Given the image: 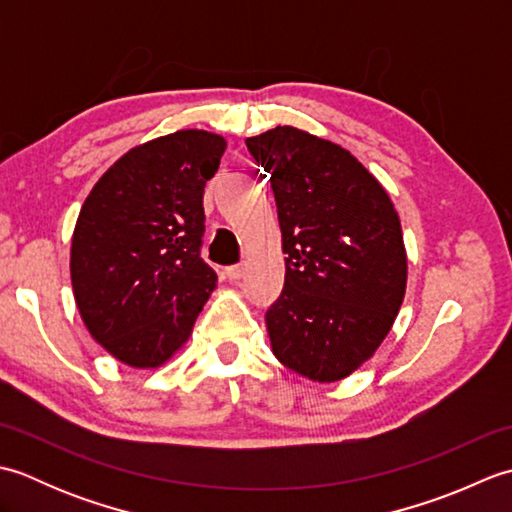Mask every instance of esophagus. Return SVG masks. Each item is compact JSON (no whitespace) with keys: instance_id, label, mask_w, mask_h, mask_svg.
Returning <instances> with one entry per match:
<instances>
[{"instance_id":"esophagus-1","label":"esophagus","mask_w":512,"mask_h":512,"mask_svg":"<svg viewBox=\"0 0 512 512\" xmlns=\"http://www.w3.org/2000/svg\"><path fill=\"white\" fill-rule=\"evenodd\" d=\"M244 273H246V266H244V264H235V266H228V268H226V277L231 279V281L242 279Z\"/></svg>"}]
</instances>
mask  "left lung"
<instances>
[{
    "label": "left lung",
    "instance_id": "8db88e82",
    "mask_svg": "<svg viewBox=\"0 0 512 512\" xmlns=\"http://www.w3.org/2000/svg\"><path fill=\"white\" fill-rule=\"evenodd\" d=\"M246 147L273 182L288 255L284 290L266 310L273 354L334 383L376 352L405 297L398 213L372 173L330 140L286 125Z\"/></svg>",
    "mask_w": 512,
    "mask_h": 512
}]
</instances>
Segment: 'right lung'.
<instances>
[{"mask_svg": "<svg viewBox=\"0 0 512 512\" xmlns=\"http://www.w3.org/2000/svg\"><path fill=\"white\" fill-rule=\"evenodd\" d=\"M226 140L202 129L134 147L94 184L72 235L85 328L118 361L158 367L189 339L215 270L202 259L204 184Z\"/></svg>", "mask_w": 512, "mask_h": 512, "instance_id": "right-lung-1", "label": "right lung"}]
</instances>
